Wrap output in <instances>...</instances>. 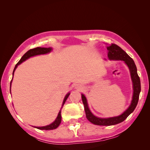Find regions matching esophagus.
Returning a JSON list of instances; mask_svg holds the SVG:
<instances>
[{"label":"esophagus","instance_id":"esophagus-1","mask_svg":"<svg viewBox=\"0 0 150 150\" xmlns=\"http://www.w3.org/2000/svg\"><path fill=\"white\" fill-rule=\"evenodd\" d=\"M75 88L78 90H81L82 89H83V85H81L80 84H77L75 85Z\"/></svg>","mask_w":150,"mask_h":150}]
</instances>
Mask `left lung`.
Masks as SVG:
<instances>
[{"instance_id":"obj_1","label":"left lung","mask_w":150,"mask_h":150,"mask_svg":"<svg viewBox=\"0 0 150 150\" xmlns=\"http://www.w3.org/2000/svg\"><path fill=\"white\" fill-rule=\"evenodd\" d=\"M108 50V57L110 60H121L123 61L128 66L131 79L133 84V99L129 107L118 116L109 117V118H100L94 116L92 112L90 111L87 103V99L84 94L81 95L82 101L84 104V110L86 112V116L87 119L93 124L99 126H111L118 124L125 121L131 112H133L137 106L139 99V93L141 91V83L140 79L137 73V69L134 62L129 55H128L125 51H123L120 47L117 46L115 44H111V46L107 47Z\"/></svg>"}]
</instances>
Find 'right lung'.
<instances>
[{
  "label": "right lung",
  "mask_w": 150,
  "mask_h": 150,
  "mask_svg": "<svg viewBox=\"0 0 150 150\" xmlns=\"http://www.w3.org/2000/svg\"><path fill=\"white\" fill-rule=\"evenodd\" d=\"M52 50V48L51 47H35V48H34V49H30L29 51H28V52H27L26 53H25L24 54V56H22L21 57V59H20V61L18 62L17 63V64L16 65L15 67H14V69H13V73H12V75H13V73H14V71L16 70V69L17 68V66L19 65L20 64H21V63L22 62H24V61H25L26 59H28V58L30 57H33V56H36V55H40V54H47L48 52H50ZM13 78V77H12ZM12 79L11 81V84H10V86H11V83H12ZM10 91H11V89H10ZM70 93H69L68 94H66V96H65L64 98V101H63V103H62V106H64V104L66 101V99H67V98L69 97ZM62 108H61V110H62ZM61 122V110H60L58 114V116L57 117V118L56 119V120L54 121L52 123H51V125H47V126H42V127H35V128H38L39 129H44V130H51V129H56L57 128V127L59 126L60 123Z\"/></svg>",
  "instance_id": "obj_1"
}]
</instances>
